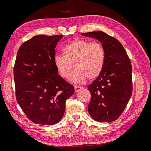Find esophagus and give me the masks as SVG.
<instances>
[{
  "instance_id": "1",
  "label": "esophagus",
  "mask_w": 151,
  "mask_h": 151,
  "mask_svg": "<svg viewBox=\"0 0 151 151\" xmlns=\"http://www.w3.org/2000/svg\"><path fill=\"white\" fill-rule=\"evenodd\" d=\"M74 89H75L76 92H78V91H79L81 89H83V87L79 86H74Z\"/></svg>"
}]
</instances>
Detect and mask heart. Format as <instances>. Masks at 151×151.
<instances>
[{
  "label": "heart",
  "mask_w": 151,
  "mask_h": 151,
  "mask_svg": "<svg viewBox=\"0 0 151 151\" xmlns=\"http://www.w3.org/2000/svg\"><path fill=\"white\" fill-rule=\"evenodd\" d=\"M62 52L64 56L56 55L54 58L55 66L62 78H67L74 66L76 69L70 79L74 83L86 78L94 79L101 74L106 59L101 43L76 39L67 43Z\"/></svg>",
  "instance_id": "1"
}]
</instances>
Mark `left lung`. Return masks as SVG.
Listing matches in <instances>:
<instances>
[{"instance_id": "1", "label": "left lung", "mask_w": 151, "mask_h": 151, "mask_svg": "<svg viewBox=\"0 0 151 151\" xmlns=\"http://www.w3.org/2000/svg\"><path fill=\"white\" fill-rule=\"evenodd\" d=\"M96 38L106 52L103 70L88 88L91 93L88 105L90 116L97 122H111L125 110L132 94V68L121 43L103 31L82 33Z\"/></svg>"}]
</instances>
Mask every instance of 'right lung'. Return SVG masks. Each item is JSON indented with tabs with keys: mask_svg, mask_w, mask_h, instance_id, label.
Listing matches in <instances>:
<instances>
[{
	"mask_svg": "<svg viewBox=\"0 0 151 151\" xmlns=\"http://www.w3.org/2000/svg\"><path fill=\"white\" fill-rule=\"evenodd\" d=\"M62 35L35 36L22 43L14 66L16 100L26 116L40 125L60 121L74 86L58 74L55 47Z\"/></svg>",
	"mask_w": 151,
	"mask_h": 151,
	"instance_id": "obj_1",
	"label": "right lung"
}]
</instances>
